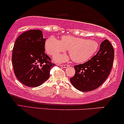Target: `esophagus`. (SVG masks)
<instances>
[{
  "label": "esophagus",
  "mask_w": 124,
  "mask_h": 124,
  "mask_svg": "<svg viewBox=\"0 0 124 124\" xmlns=\"http://www.w3.org/2000/svg\"><path fill=\"white\" fill-rule=\"evenodd\" d=\"M61 67L64 68H67L69 67L68 64H63V65H61Z\"/></svg>",
  "instance_id": "1"
}]
</instances>
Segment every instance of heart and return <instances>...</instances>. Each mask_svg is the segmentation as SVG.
Wrapping results in <instances>:
<instances>
[{"label": "heart", "instance_id": "b5f03b06", "mask_svg": "<svg viewBox=\"0 0 124 124\" xmlns=\"http://www.w3.org/2000/svg\"><path fill=\"white\" fill-rule=\"evenodd\" d=\"M98 43L95 40L85 39L72 35H62L61 40L51 36L45 43V48L49 55H54L68 50L72 60L76 62H84L89 60L97 51ZM55 61L63 62L68 60L66 55H60L54 57Z\"/></svg>", "mask_w": 124, "mask_h": 124}]
</instances>
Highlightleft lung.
<instances>
[{
    "label": "left lung",
    "mask_w": 124,
    "mask_h": 124,
    "mask_svg": "<svg viewBox=\"0 0 124 124\" xmlns=\"http://www.w3.org/2000/svg\"><path fill=\"white\" fill-rule=\"evenodd\" d=\"M114 50L109 40L101 44L98 53L84 64L74 66L76 73L70 78L72 85L81 91H90L99 87L111 72Z\"/></svg>",
    "instance_id": "left-lung-1"
}]
</instances>
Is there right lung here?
Instances as JSON below:
<instances>
[{"instance_id": "1", "label": "right lung", "mask_w": 124, "mask_h": 124, "mask_svg": "<svg viewBox=\"0 0 124 124\" xmlns=\"http://www.w3.org/2000/svg\"><path fill=\"white\" fill-rule=\"evenodd\" d=\"M45 41L40 30L25 31L15 41L12 56L15 76L29 87L43 84L49 78L50 69L55 65L45 54Z\"/></svg>"}]
</instances>
